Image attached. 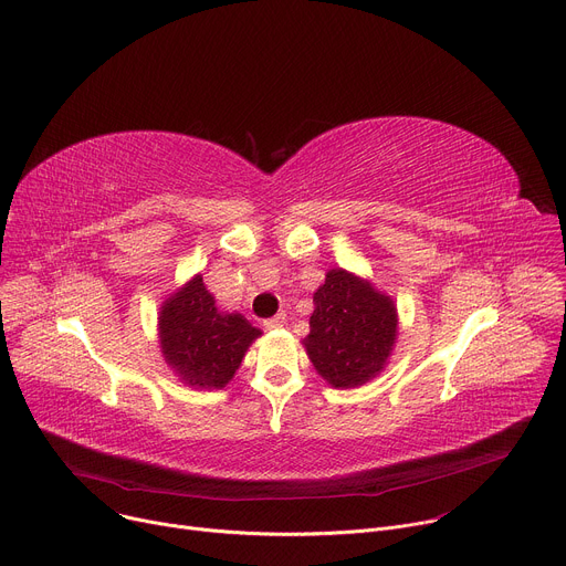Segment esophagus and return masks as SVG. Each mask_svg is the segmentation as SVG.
Listing matches in <instances>:
<instances>
[{
	"instance_id": "obj_1",
	"label": "esophagus",
	"mask_w": 566,
	"mask_h": 566,
	"mask_svg": "<svg viewBox=\"0 0 566 566\" xmlns=\"http://www.w3.org/2000/svg\"><path fill=\"white\" fill-rule=\"evenodd\" d=\"M285 324V315L281 312V315H276V317H272V319H268V322H263V326L268 328V331H274V328H281Z\"/></svg>"
}]
</instances>
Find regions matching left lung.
Segmentation results:
<instances>
[{
  "label": "left lung",
  "instance_id": "left-lung-1",
  "mask_svg": "<svg viewBox=\"0 0 566 566\" xmlns=\"http://www.w3.org/2000/svg\"><path fill=\"white\" fill-rule=\"evenodd\" d=\"M303 348L333 389H355L387 368L398 339L394 298L348 270L333 268L315 292Z\"/></svg>",
  "mask_w": 566,
  "mask_h": 566
}]
</instances>
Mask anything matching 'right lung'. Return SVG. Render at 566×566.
Instances as JSON below:
<instances>
[{
    "label": "right lung",
    "mask_w": 566,
    "mask_h": 566,
    "mask_svg": "<svg viewBox=\"0 0 566 566\" xmlns=\"http://www.w3.org/2000/svg\"><path fill=\"white\" fill-rule=\"evenodd\" d=\"M159 348L179 382L193 389H224L263 333L240 312H222L202 274L177 287L159 307Z\"/></svg>",
    "instance_id": "right-lung-1"
}]
</instances>
